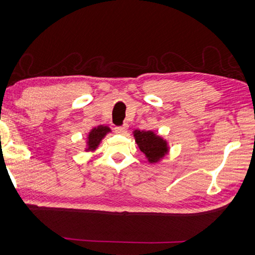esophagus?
Masks as SVG:
<instances>
[{
	"instance_id": "34e87169",
	"label": "esophagus",
	"mask_w": 255,
	"mask_h": 255,
	"mask_svg": "<svg viewBox=\"0 0 255 255\" xmlns=\"http://www.w3.org/2000/svg\"><path fill=\"white\" fill-rule=\"evenodd\" d=\"M116 129V131H117L118 133H126L127 132V130H128V125L127 124H124L123 126H117L115 128Z\"/></svg>"
}]
</instances>
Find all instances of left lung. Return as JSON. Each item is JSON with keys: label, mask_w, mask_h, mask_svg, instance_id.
Masks as SVG:
<instances>
[{"label": "left lung", "mask_w": 255, "mask_h": 255, "mask_svg": "<svg viewBox=\"0 0 255 255\" xmlns=\"http://www.w3.org/2000/svg\"><path fill=\"white\" fill-rule=\"evenodd\" d=\"M138 147L143 152L150 163L157 162L167 152L166 143L161 137L155 136L152 131H133Z\"/></svg>", "instance_id": "left-lung-1"}]
</instances>
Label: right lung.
Wrapping results in <instances>:
<instances>
[{"label": "right lung", "mask_w": 255, "mask_h": 255, "mask_svg": "<svg viewBox=\"0 0 255 255\" xmlns=\"http://www.w3.org/2000/svg\"><path fill=\"white\" fill-rule=\"evenodd\" d=\"M110 129L106 126H99L98 128H94L89 133V148L88 149H96L97 146L100 143L101 139L107 132H109Z\"/></svg>", "instance_id": "add662e5"}]
</instances>
